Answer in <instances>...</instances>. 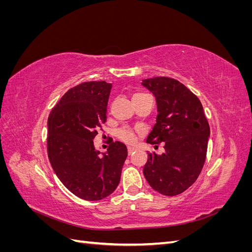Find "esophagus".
Wrapping results in <instances>:
<instances>
[{"instance_id": "esophagus-1", "label": "esophagus", "mask_w": 252, "mask_h": 252, "mask_svg": "<svg viewBox=\"0 0 252 252\" xmlns=\"http://www.w3.org/2000/svg\"><path fill=\"white\" fill-rule=\"evenodd\" d=\"M134 151H135V149H134L133 147H128V155H129V156L134 154Z\"/></svg>"}]
</instances>
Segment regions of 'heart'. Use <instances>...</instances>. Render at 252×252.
<instances>
[{
    "instance_id": "heart-1",
    "label": "heart",
    "mask_w": 252,
    "mask_h": 252,
    "mask_svg": "<svg viewBox=\"0 0 252 252\" xmlns=\"http://www.w3.org/2000/svg\"><path fill=\"white\" fill-rule=\"evenodd\" d=\"M135 95H141V94H134L133 96H135ZM118 136L122 141L127 143V144L132 145V144H134L136 142V135H135V133L131 130V129H129V128L121 129V130L118 133Z\"/></svg>"
}]
</instances>
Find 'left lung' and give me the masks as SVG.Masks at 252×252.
<instances>
[{
	"instance_id": "8db88e82",
	"label": "left lung",
	"mask_w": 252,
	"mask_h": 252,
	"mask_svg": "<svg viewBox=\"0 0 252 252\" xmlns=\"http://www.w3.org/2000/svg\"><path fill=\"white\" fill-rule=\"evenodd\" d=\"M155 95L157 123L147 143H165L162 155L148 154L144 175L164 195L184 192L199 177L205 163L210 128L201 101L179 81L156 77L142 81Z\"/></svg>"
}]
</instances>
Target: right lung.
Instances as JSON below:
<instances>
[{"instance_id":"1","label":"right lung","mask_w":252,"mask_h":252,"mask_svg":"<svg viewBox=\"0 0 252 252\" xmlns=\"http://www.w3.org/2000/svg\"><path fill=\"white\" fill-rule=\"evenodd\" d=\"M111 83L85 82L69 89L48 118L49 162L64 186L86 201H98L118 187L127 158L123 143L96 150L94 139L107 119Z\"/></svg>"}]
</instances>
